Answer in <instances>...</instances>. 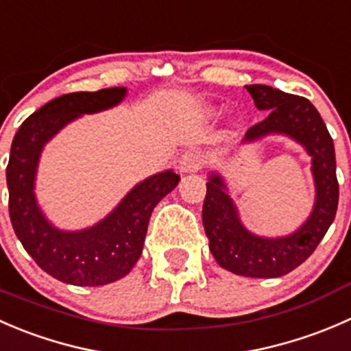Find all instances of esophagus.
<instances>
[{"label": "esophagus", "instance_id": "1", "mask_svg": "<svg viewBox=\"0 0 351 351\" xmlns=\"http://www.w3.org/2000/svg\"><path fill=\"white\" fill-rule=\"evenodd\" d=\"M203 164H204L203 152L189 150L180 157L179 171L182 172V174H187V172H196L197 169H201V165Z\"/></svg>", "mask_w": 351, "mask_h": 351}]
</instances>
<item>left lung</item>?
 <instances>
[{"label":"left lung","mask_w":351,"mask_h":351,"mask_svg":"<svg viewBox=\"0 0 351 351\" xmlns=\"http://www.w3.org/2000/svg\"><path fill=\"white\" fill-rule=\"evenodd\" d=\"M245 88L256 107L268 116L247 130L242 143L258 141L268 134H285L300 143L312 158L314 208L293 234L276 239L259 237L242 225L223 177L211 172L203 204V225L211 254L221 268L251 278H278L300 266L315 251L335 220L339 197L335 145L321 114L305 97L268 85H247Z\"/></svg>","instance_id":"left-lung-1"}]
</instances>
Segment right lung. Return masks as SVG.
I'll list each match as a JSON object with an SVG mask.
<instances>
[{"mask_svg": "<svg viewBox=\"0 0 351 351\" xmlns=\"http://www.w3.org/2000/svg\"><path fill=\"white\" fill-rule=\"evenodd\" d=\"M124 95V86L66 93L27 117L13 138L6 167L13 230L39 268L69 285L99 287L126 276L143 251L152 211L180 180L174 171L141 180L104 220L83 230H59L44 217L34 193L44 145L82 114L110 109Z\"/></svg>", "mask_w": 351, "mask_h": 351, "instance_id": "1", "label": "right lung"}]
</instances>
